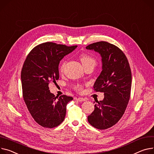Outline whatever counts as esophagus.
Wrapping results in <instances>:
<instances>
[{
    "label": "esophagus",
    "instance_id": "34e87169",
    "mask_svg": "<svg viewBox=\"0 0 154 154\" xmlns=\"http://www.w3.org/2000/svg\"><path fill=\"white\" fill-rule=\"evenodd\" d=\"M75 99H76L77 101H78V102H85V101L86 100L85 99L82 98V97H78V98L76 97Z\"/></svg>",
    "mask_w": 154,
    "mask_h": 154
}]
</instances>
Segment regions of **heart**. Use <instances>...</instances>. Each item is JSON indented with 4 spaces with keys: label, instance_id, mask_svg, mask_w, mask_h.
<instances>
[{
    "label": "heart",
    "instance_id": "b5f03b06",
    "mask_svg": "<svg viewBox=\"0 0 154 154\" xmlns=\"http://www.w3.org/2000/svg\"><path fill=\"white\" fill-rule=\"evenodd\" d=\"M80 60L81 62L83 65L84 67L90 65H95L96 63V61L95 60V58H93L92 56L88 55V54H81L80 55ZM66 65V62H63L60 66V71L61 72H63L64 68L65 66ZM76 88L78 90H81V87L80 86H78L76 87Z\"/></svg>",
    "mask_w": 154,
    "mask_h": 154
}]
</instances>
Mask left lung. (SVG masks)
I'll return each mask as SVG.
<instances>
[{
    "label": "left lung",
    "mask_w": 154,
    "mask_h": 154,
    "mask_svg": "<svg viewBox=\"0 0 154 154\" xmlns=\"http://www.w3.org/2000/svg\"><path fill=\"white\" fill-rule=\"evenodd\" d=\"M86 48L101 56L102 72L94 89L104 92L103 99L94 105L95 109L88 120L94 128L105 129L115 125L125 112L131 93V68L125 54L113 44L101 41Z\"/></svg>",
    "instance_id": "left-lung-1"
}]
</instances>
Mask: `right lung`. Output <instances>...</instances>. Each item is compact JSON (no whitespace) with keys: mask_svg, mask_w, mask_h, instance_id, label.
I'll return each mask as SVG.
<instances>
[{"mask_svg":"<svg viewBox=\"0 0 154 154\" xmlns=\"http://www.w3.org/2000/svg\"><path fill=\"white\" fill-rule=\"evenodd\" d=\"M76 47L42 43L31 50L23 64V97L32 117L42 127L52 128L60 125L65 119L67 103L73 99L66 95L55 97L49 85L59 78L60 61Z\"/></svg>","mask_w":154,"mask_h":154,"instance_id":"obj_1","label":"right lung"}]
</instances>
